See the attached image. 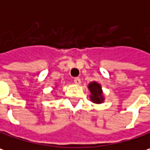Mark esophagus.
I'll return each mask as SVG.
<instances>
[{
	"mask_svg": "<svg viewBox=\"0 0 150 150\" xmlns=\"http://www.w3.org/2000/svg\"><path fill=\"white\" fill-rule=\"evenodd\" d=\"M74 83H76V84H80L81 83V79L79 78H74Z\"/></svg>",
	"mask_w": 150,
	"mask_h": 150,
	"instance_id": "34e87169",
	"label": "esophagus"
}]
</instances>
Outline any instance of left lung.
Wrapping results in <instances>:
<instances>
[{
    "mask_svg": "<svg viewBox=\"0 0 150 150\" xmlns=\"http://www.w3.org/2000/svg\"><path fill=\"white\" fill-rule=\"evenodd\" d=\"M89 90L91 91V101L95 103H102L104 100L102 96V91L101 85L96 82H92L89 84Z\"/></svg>",
    "mask_w": 150,
    "mask_h": 150,
    "instance_id": "8db88e82",
    "label": "left lung"
}]
</instances>
